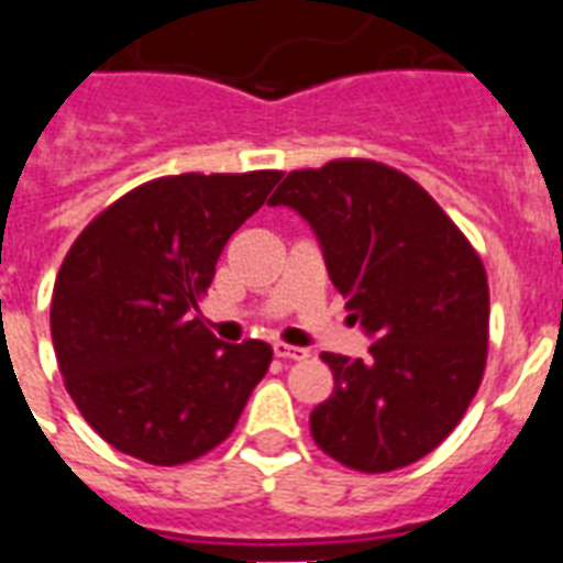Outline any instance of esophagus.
<instances>
[{
  "instance_id": "esophagus-1",
  "label": "esophagus",
  "mask_w": 563,
  "mask_h": 563,
  "mask_svg": "<svg viewBox=\"0 0 563 563\" xmlns=\"http://www.w3.org/2000/svg\"><path fill=\"white\" fill-rule=\"evenodd\" d=\"M274 357L277 360H303V357H310V351L295 349V345H286V342H274Z\"/></svg>"
}]
</instances>
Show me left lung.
<instances>
[{
    "label": "left lung",
    "instance_id": "8db88e82",
    "mask_svg": "<svg viewBox=\"0 0 563 563\" xmlns=\"http://www.w3.org/2000/svg\"><path fill=\"white\" fill-rule=\"evenodd\" d=\"M312 227L366 360L321 354L333 396L312 440L360 472H393L434 452L461 422L487 363L490 291L466 235L405 174L368 158L291 170L268 200Z\"/></svg>",
    "mask_w": 563,
    "mask_h": 563
}]
</instances>
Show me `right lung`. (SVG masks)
Here are the masks:
<instances>
[{"mask_svg":"<svg viewBox=\"0 0 563 563\" xmlns=\"http://www.w3.org/2000/svg\"><path fill=\"white\" fill-rule=\"evenodd\" d=\"M283 174H179L144 183L81 230L53 289L64 386L93 431L153 466L233 434L272 345L214 339L195 316L227 239Z\"/></svg>","mask_w":563,"mask_h":563,"instance_id":"1","label":"right lung"}]
</instances>
